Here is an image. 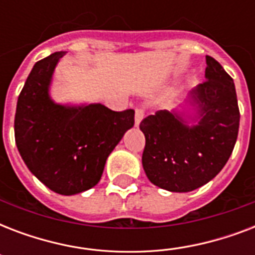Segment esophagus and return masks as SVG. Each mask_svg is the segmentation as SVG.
I'll return each instance as SVG.
<instances>
[{
  "label": "esophagus",
  "instance_id": "34e87169",
  "mask_svg": "<svg viewBox=\"0 0 255 255\" xmlns=\"http://www.w3.org/2000/svg\"><path fill=\"white\" fill-rule=\"evenodd\" d=\"M143 118H144L143 110H140V108H139V110H136V112H135V126H136V127L139 126L140 122L143 120Z\"/></svg>",
  "mask_w": 255,
  "mask_h": 255
}]
</instances>
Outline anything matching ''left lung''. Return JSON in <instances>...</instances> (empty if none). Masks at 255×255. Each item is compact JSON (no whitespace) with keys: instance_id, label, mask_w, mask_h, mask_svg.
Here are the masks:
<instances>
[{"instance_id":"8db88e82","label":"left lung","mask_w":255,"mask_h":255,"mask_svg":"<svg viewBox=\"0 0 255 255\" xmlns=\"http://www.w3.org/2000/svg\"><path fill=\"white\" fill-rule=\"evenodd\" d=\"M240 110L234 82L206 55L205 82L177 110H160L140 123L144 172L153 185L190 192L220 173L236 145Z\"/></svg>"}]
</instances>
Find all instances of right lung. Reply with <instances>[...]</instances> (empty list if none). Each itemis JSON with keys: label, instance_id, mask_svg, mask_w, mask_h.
I'll return each mask as SVG.
<instances>
[{"label": "right lung", "instance_id": "obj_1", "mask_svg": "<svg viewBox=\"0 0 255 255\" xmlns=\"http://www.w3.org/2000/svg\"><path fill=\"white\" fill-rule=\"evenodd\" d=\"M65 54L57 51L34 65L18 96L14 135L30 172L55 193L73 196L99 182L107 157L133 127L135 111L54 102L50 86Z\"/></svg>", "mask_w": 255, "mask_h": 255}]
</instances>
